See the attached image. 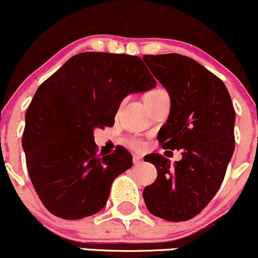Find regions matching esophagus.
I'll list each match as a JSON object with an SVG mask.
<instances>
[{"label":"esophagus","mask_w":258,"mask_h":258,"mask_svg":"<svg viewBox=\"0 0 258 258\" xmlns=\"http://www.w3.org/2000/svg\"><path fill=\"white\" fill-rule=\"evenodd\" d=\"M142 161H143L142 157L138 156V154H135V156H134V164H140V163H142Z\"/></svg>","instance_id":"obj_1"}]
</instances>
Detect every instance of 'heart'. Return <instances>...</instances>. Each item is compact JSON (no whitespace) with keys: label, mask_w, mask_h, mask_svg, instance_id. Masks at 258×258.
<instances>
[{"label":"heart","mask_w":258,"mask_h":258,"mask_svg":"<svg viewBox=\"0 0 258 258\" xmlns=\"http://www.w3.org/2000/svg\"><path fill=\"white\" fill-rule=\"evenodd\" d=\"M162 93H165V91L162 90V89H154V90H152L150 93L146 94L145 99L154 96V95L162 94ZM130 146H131L132 148H135V150H142V148H145V142H143V140H141V138H132V140H130Z\"/></svg>","instance_id":"1"}]
</instances>
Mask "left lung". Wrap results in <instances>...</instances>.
<instances>
[{
	"mask_svg": "<svg viewBox=\"0 0 258 258\" xmlns=\"http://www.w3.org/2000/svg\"><path fill=\"white\" fill-rule=\"evenodd\" d=\"M142 59L170 97L159 143L181 150L174 165L162 154L145 156L157 168V179L143 199L154 216L186 221L207 207L224 180L235 150V110L225 84L194 59L175 53Z\"/></svg>",
	"mask_w": 258,
	"mask_h": 258,
	"instance_id": "left-lung-1",
	"label": "left lung"
}]
</instances>
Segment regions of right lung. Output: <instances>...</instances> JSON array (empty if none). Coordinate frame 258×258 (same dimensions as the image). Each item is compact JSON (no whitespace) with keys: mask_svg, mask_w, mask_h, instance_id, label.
Masks as SVG:
<instances>
[{"mask_svg":"<svg viewBox=\"0 0 258 258\" xmlns=\"http://www.w3.org/2000/svg\"><path fill=\"white\" fill-rule=\"evenodd\" d=\"M157 85L140 56L85 51L38 88L22 146L29 178L53 215L78 220L106 205L113 179L132 167L128 151L97 156L94 130L111 127L122 100Z\"/></svg>","mask_w":258,"mask_h":258,"instance_id":"right-lung-1","label":"right lung"}]
</instances>
